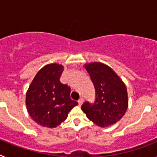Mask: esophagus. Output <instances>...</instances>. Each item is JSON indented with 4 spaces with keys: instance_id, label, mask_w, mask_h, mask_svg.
<instances>
[{
    "instance_id": "obj_1",
    "label": "esophagus",
    "mask_w": 157,
    "mask_h": 157,
    "mask_svg": "<svg viewBox=\"0 0 157 157\" xmlns=\"http://www.w3.org/2000/svg\"><path fill=\"white\" fill-rule=\"evenodd\" d=\"M78 105H79V106H81V105H82V103H83V99H82V98H80V99L78 100Z\"/></svg>"
}]
</instances>
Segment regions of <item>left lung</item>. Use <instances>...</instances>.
Returning a JSON list of instances; mask_svg holds the SVG:
<instances>
[{"label":"left lung","mask_w":157,"mask_h":157,"mask_svg":"<svg viewBox=\"0 0 157 157\" xmlns=\"http://www.w3.org/2000/svg\"><path fill=\"white\" fill-rule=\"evenodd\" d=\"M95 88L94 104L85 102L81 109L89 120L101 127L121 120L128 108L125 83L110 67L100 62L84 64Z\"/></svg>","instance_id":"obj_1"}]
</instances>
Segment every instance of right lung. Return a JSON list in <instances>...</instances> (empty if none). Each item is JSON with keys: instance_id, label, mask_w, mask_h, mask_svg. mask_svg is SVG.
<instances>
[{"instance_id": "right-lung-1", "label": "right lung", "mask_w": 157, "mask_h": 157, "mask_svg": "<svg viewBox=\"0 0 157 157\" xmlns=\"http://www.w3.org/2000/svg\"><path fill=\"white\" fill-rule=\"evenodd\" d=\"M63 66H44L30 83L26 94V105L30 117L40 126L55 128L67 118L78 102L70 98L71 89L59 82Z\"/></svg>"}]
</instances>
